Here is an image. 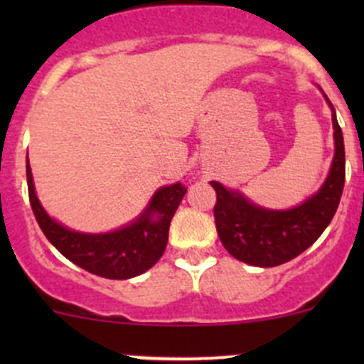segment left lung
<instances>
[{"label":"left lung","mask_w":364,"mask_h":364,"mask_svg":"<svg viewBox=\"0 0 364 364\" xmlns=\"http://www.w3.org/2000/svg\"><path fill=\"white\" fill-rule=\"evenodd\" d=\"M324 95V93H322ZM333 111L335 156L321 188L291 209H267L250 203L240 190L211 181L216 192V232L225 250L241 262L274 267L289 262L318 240L335 216L345 183L343 135Z\"/></svg>","instance_id":"obj_1"}]
</instances>
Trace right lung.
Returning a JSON list of instances; mask_svg holds the SVG:
<instances>
[{"instance_id": "1", "label": "right lung", "mask_w": 364, "mask_h": 364, "mask_svg": "<svg viewBox=\"0 0 364 364\" xmlns=\"http://www.w3.org/2000/svg\"><path fill=\"white\" fill-rule=\"evenodd\" d=\"M26 178L33 215L47 240L70 262L111 280L139 277L159 262L167 247L172 216L186 193L181 183L161 186L134 222L111 232L87 234L68 229L47 215L36 197L29 160Z\"/></svg>"}]
</instances>
